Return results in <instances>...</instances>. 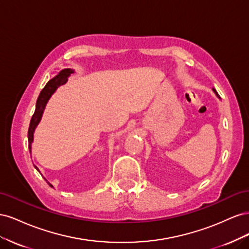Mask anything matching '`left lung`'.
Instances as JSON below:
<instances>
[{"instance_id":"left-lung-1","label":"left lung","mask_w":249,"mask_h":249,"mask_svg":"<svg viewBox=\"0 0 249 249\" xmlns=\"http://www.w3.org/2000/svg\"><path fill=\"white\" fill-rule=\"evenodd\" d=\"M213 91H214V92H215V94H216V95H217V96H218V97H219V99H220V96H219V95H218V93L216 92V90H215L214 88H213Z\"/></svg>"}]
</instances>
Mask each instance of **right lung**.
Returning <instances> with one entry per match:
<instances>
[{"mask_svg":"<svg viewBox=\"0 0 249 249\" xmlns=\"http://www.w3.org/2000/svg\"><path fill=\"white\" fill-rule=\"evenodd\" d=\"M72 72H73V71L71 70V69L62 70L61 71H60L57 74L56 77L51 79L47 83V85L44 86L43 89L41 90V92H40V94L38 96V99H37L35 112H34V114H33V116L31 118V122H30V126H29V131H28V140H29V148L30 149H31V144H32V142H33L34 131L36 129L37 124H38L39 122H40L43 110H44V108H46V105H47L48 101L50 100V97L52 96V94L56 91V89L59 86L65 84V83L67 82V79H69V77L71 76V73H72ZM35 168L38 170V168H37L36 166H35ZM48 184L51 187H53L50 183H48Z\"/></svg>","mask_w":249,"mask_h":249,"instance_id":"right-lung-1","label":"right lung"}]
</instances>
